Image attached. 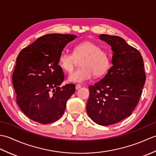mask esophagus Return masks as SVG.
<instances>
[{
    "mask_svg": "<svg viewBox=\"0 0 156 156\" xmlns=\"http://www.w3.org/2000/svg\"><path fill=\"white\" fill-rule=\"evenodd\" d=\"M80 88H81V85L80 84H76V90H78Z\"/></svg>",
    "mask_w": 156,
    "mask_h": 156,
    "instance_id": "obj_1",
    "label": "esophagus"
}]
</instances>
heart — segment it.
I'll use <instances>...</instances> for the list:
<instances>
[{
  "instance_id": "1",
  "label": "heart",
  "mask_w": 156,
  "mask_h": 156,
  "mask_svg": "<svg viewBox=\"0 0 156 156\" xmlns=\"http://www.w3.org/2000/svg\"><path fill=\"white\" fill-rule=\"evenodd\" d=\"M81 59L80 65L82 67L69 76V81L82 83L90 80L94 75L101 76L105 74L110 66V57L108 53L90 41L76 45L73 53L62 51L59 57V65L65 72L70 73L77 64V60Z\"/></svg>"
}]
</instances>
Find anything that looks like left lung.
<instances>
[{
  "label": "left lung",
  "instance_id": "left-lung-1",
  "mask_svg": "<svg viewBox=\"0 0 156 156\" xmlns=\"http://www.w3.org/2000/svg\"><path fill=\"white\" fill-rule=\"evenodd\" d=\"M111 46L112 67L103 78L89 87L87 114L97 124L117 123L131 115L145 82L143 58L137 49L119 36L101 34Z\"/></svg>",
  "mask_w": 156,
  "mask_h": 156
}]
</instances>
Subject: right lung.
<instances>
[{
	"mask_svg": "<svg viewBox=\"0 0 156 156\" xmlns=\"http://www.w3.org/2000/svg\"><path fill=\"white\" fill-rule=\"evenodd\" d=\"M77 37L69 34H47L23 49L12 76L16 103L24 114L41 124L63 115L75 85L59 86L64 80L59 57L66 44Z\"/></svg>",
	"mask_w": 156,
	"mask_h": 156,
	"instance_id": "right-lung-1",
	"label": "right lung"
}]
</instances>
